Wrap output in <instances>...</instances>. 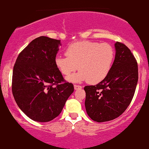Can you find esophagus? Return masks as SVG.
Instances as JSON below:
<instances>
[{"label":"esophagus","mask_w":149,"mask_h":149,"mask_svg":"<svg viewBox=\"0 0 149 149\" xmlns=\"http://www.w3.org/2000/svg\"><path fill=\"white\" fill-rule=\"evenodd\" d=\"M74 88H75V90H77V89H81V88H82V86L80 85H77V84H75Z\"/></svg>","instance_id":"obj_1"}]
</instances>
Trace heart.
<instances>
[{
    "instance_id": "b5f03b06",
    "label": "heart",
    "mask_w": 149,
    "mask_h": 149,
    "mask_svg": "<svg viewBox=\"0 0 149 149\" xmlns=\"http://www.w3.org/2000/svg\"><path fill=\"white\" fill-rule=\"evenodd\" d=\"M66 56H57L55 64L61 73L69 76L68 80L77 82L87 80L95 84L103 81L110 72L114 61V50L107 43H99L83 40L70 44L65 51Z\"/></svg>"
}]
</instances>
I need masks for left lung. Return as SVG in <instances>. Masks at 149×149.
<instances>
[{"instance_id":"1","label":"left lung","mask_w":149,"mask_h":149,"mask_svg":"<svg viewBox=\"0 0 149 149\" xmlns=\"http://www.w3.org/2000/svg\"><path fill=\"white\" fill-rule=\"evenodd\" d=\"M111 69L95 86H86L85 106L88 116L96 122L109 121L121 115L133 99L136 88L138 63L129 48L115 43Z\"/></svg>"}]
</instances>
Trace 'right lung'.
Instances as JSON below:
<instances>
[{
	"label": "right lung",
	"instance_id": "1",
	"mask_svg": "<svg viewBox=\"0 0 149 149\" xmlns=\"http://www.w3.org/2000/svg\"><path fill=\"white\" fill-rule=\"evenodd\" d=\"M61 40L40 36L20 53L13 66L12 93L31 119L48 122L59 116L74 91L55 64Z\"/></svg>",
	"mask_w": 149,
	"mask_h": 149
}]
</instances>
